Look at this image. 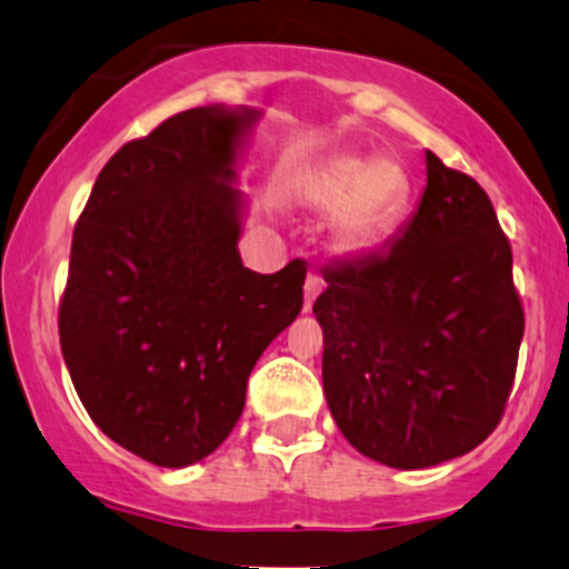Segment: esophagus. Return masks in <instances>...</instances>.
<instances>
[{
	"mask_svg": "<svg viewBox=\"0 0 569 569\" xmlns=\"http://www.w3.org/2000/svg\"><path fill=\"white\" fill-rule=\"evenodd\" d=\"M321 295V278L316 272H308V278H305V310L313 308L316 297Z\"/></svg>",
	"mask_w": 569,
	"mask_h": 569,
	"instance_id": "esophagus-1",
	"label": "esophagus"
}]
</instances>
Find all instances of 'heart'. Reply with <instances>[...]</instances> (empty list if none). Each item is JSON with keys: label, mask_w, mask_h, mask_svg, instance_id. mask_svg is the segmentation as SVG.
I'll return each instance as SVG.
<instances>
[{"label": "heart", "mask_w": 569, "mask_h": 569, "mask_svg": "<svg viewBox=\"0 0 569 569\" xmlns=\"http://www.w3.org/2000/svg\"><path fill=\"white\" fill-rule=\"evenodd\" d=\"M406 201V177L390 160L338 158L305 182V207L332 218L330 248L360 256L390 229Z\"/></svg>", "instance_id": "1"}]
</instances>
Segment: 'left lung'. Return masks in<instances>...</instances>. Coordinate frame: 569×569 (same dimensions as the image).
Masks as SVG:
<instances>
[{
	"instance_id": "1",
	"label": "left lung",
	"mask_w": 569,
	"mask_h": 569,
	"mask_svg": "<svg viewBox=\"0 0 569 569\" xmlns=\"http://www.w3.org/2000/svg\"><path fill=\"white\" fill-rule=\"evenodd\" d=\"M426 169L400 234L327 269L313 305L335 422L357 452L392 469H428L488 439L523 338L512 250L486 190L433 152Z\"/></svg>"
}]
</instances>
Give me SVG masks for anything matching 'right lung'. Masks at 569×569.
<instances>
[{
    "label": "right lung",
    "instance_id": "right-lung-1",
    "mask_svg": "<svg viewBox=\"0 0 569 569\" xmlns=\"http://www.w3.org/2000/svg\"><path fill=\"white\" fill-rule=\"evenodd\" d=\"M250 106L166 119L103 166L70 250L59 343L83 409L111 441L184 469L218 450L244 385L302 310V261L242 264L237 188Z\"/></svg>",
    "mask_w": 569,
    "mask_h": 569
}]
</instances>
